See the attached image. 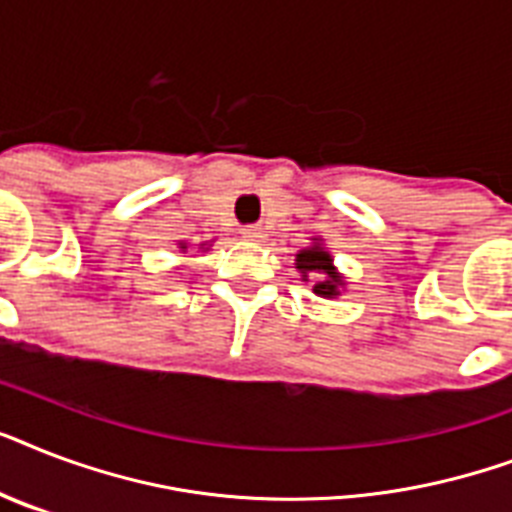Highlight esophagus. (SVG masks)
Wrapping results in <instances>:
<instances>
[{"mask_svg":"<svg viewBox=\"0 0 512 512\" xmlns=\"http://www.w3.org/2000/svg\"><path fill=\"white\" fill-rule=\"evenodd\" d=\"M241 233H244V239L249 241L263 239V228H257V225H247V228H241Z\"/></svg>","mask_w":512,"mask_h":512,"instance_id":"1","label":"esophagus"}]
</instances>
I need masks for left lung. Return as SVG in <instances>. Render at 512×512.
<instances>
[{"mask_svg":"<svg viewBox=\"0 0 512 512\" xmlns=\"http://www.w3.org/2000/svg\"><path fill=\"white\" fill-rule=\"evenodd\" d=\"M295 265L297 271L303 273V281L313 279V292L319 297H337L345 287V279L337 273V268L332 265V255L321 247L319 239H313L311 247L297 252Z\"/></svg>","mask_w":512,"mask_h":512,"instance_id":"obj_1","label":"left lung"}]
</instances>
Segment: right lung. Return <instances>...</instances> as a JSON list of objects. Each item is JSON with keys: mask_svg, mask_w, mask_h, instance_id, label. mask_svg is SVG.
<instances>
[{"mask_svg": "<svg viewBox=\"0 0 512 512\" xmlns=\"http://www.w3.org/2000/svg\"><path fill=\"white\" fill-rule=\"evenodd\" d=\"M180 249H185V244H180Z\"/></svg>", "mask_w": 512, "mask_h": 512, "instance_id": "right-lung-1", "label": "right lung"}]
</instances>
